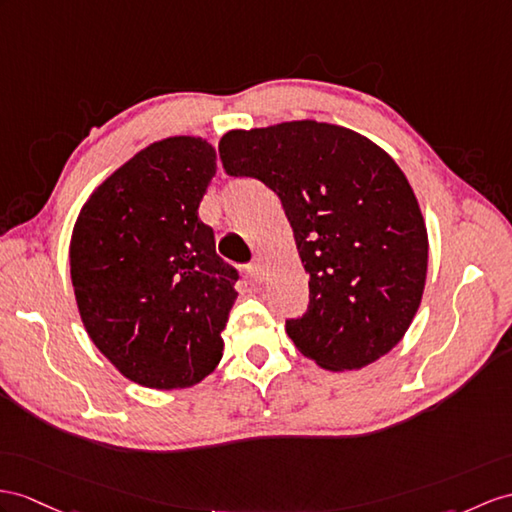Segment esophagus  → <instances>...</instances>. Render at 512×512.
<instances>
[{
    "mask_svg": "<svg viewBox=\"0 0 512 512\" xmlns=\"http://www.w3.org/2000/svg\"><path fill=\"white\" fill-rule=\"evenodd\" d=\"M247 273H249V278H252L254 282H263L265 280V271H263V263H260V260L256 258V260H252V263L247 265Z\"/></svg>",
    "mask_w": 512,
    "mask_h": 512,
    "instance_id": "1",
    "label": "esophagus"
}]
</instances>
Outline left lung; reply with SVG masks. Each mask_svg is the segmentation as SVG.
Segmentation results:
<instances>
[{"label": "left lung", "mask_w": 512, "mask_h": 512, "mask_svg": "<svg viewBox=\"0 0 512 512\" xmlns=\"http://www.w3.org/2000/svg\"><path fill=\"white\" fill-rule=\"evenodd\" d=\"M228 176L276 193L308 273L286 334L323 369H360L402 341L421 304L428 232L395 160L352 130L286 121L221 136Z\"/></svg>", "instance_id": "left-lung-1"}]
</instances>
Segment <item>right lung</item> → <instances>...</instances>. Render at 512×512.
I'll return each instance as SVG.
<instances>
[{
    "instance_id": "add662e5",
    "label": "right lung",
    "mask_w": 512,
    "mask_h": 512,
    "mask_svg": "<svg viewBox=\"0 0 512 512\" xmlns=\"http://www.w3.org/2000/svg\"><path fill=\"white\" fill-rule=\"evenodd\" d=\"M217 169L199 136L152 143L97 186L71 236L86 332L128 380L186 389L219 365L239 271L197 208Z\"/></svg>"
}]
</instances>
